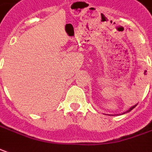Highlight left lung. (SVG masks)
I'll return each instance as SVG.
<instances>
[{
    "label": "left lung",
    "instance_id": "left-lung-1",
    "mask_svg": "<svg viewBox=\"0 0 152 152\" xmlns=\"http://www.w3.org/2000/svg\"><path fill=\"white\" fill-rule=\"evenodd\" d=\"M137 106V105H134V106H132V107H131V108H130V109H129L128 111H126V112H123L122 114H125V113H127V112H130V111H132V109H134V108H135V107H136V106Z\"/></svg>",
    "mask_w": 152,
    "mask_h": 152
}]
</instances>
